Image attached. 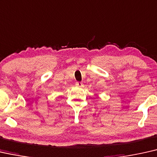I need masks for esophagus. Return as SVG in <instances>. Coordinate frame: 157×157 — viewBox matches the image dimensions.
Here are the masks:
<instances>
[{
	"label": "esophagus",
	"instance_id": "obj_1",
	"mask_svg": "<svg viewBox=\"0 0 157 157\" xmlns=\"http://www.w3.org/2000/svg\"><path fill=\"white\" fill-rule=\"evenodd\" d=\"M75 85L77 86H78V87H82V86H84L83 84L80 82H77L75 83Z\"/></svg>",
	"mask_w": 157,
	"mask_h": 157
}]
</instances>
